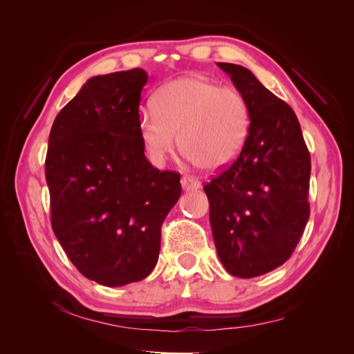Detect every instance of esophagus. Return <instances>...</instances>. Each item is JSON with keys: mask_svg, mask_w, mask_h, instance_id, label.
Wrapping results in <instances>:
<instances>
[{"mask_svg": "<svg viewBox=\"0 0 354 354\" xmlns=\"http://www.w3.org/2000/svg\"><path fill=\"white\" fill-rule=\"evenodd\" d=\"M181 187H183L186 192H189V190H198L201 187V181L196 180L195 177L183 176V177H181Z\"/></svg>", "mask_w": 354, "mask_h": 354, "instance_id": "1", "label": "esophagus"}]
</instances>
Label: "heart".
<instances>
[{"label": "heart", "instance_id": "b5f03b06", "mask_svg": "<svg viewBox=\"0 0 354 354\" xmlns=\"http://www.w3.org/2000/svg\"><path fill=\"white\" fill-rule=\"evenodd\" d=\"M250 106L233 87L203 77H183L165 84L153 108L138 116V137L147 158L164 165L177 146L207 171L232 165L250 134Z\"/></svg>", "mask_w": 354, "mask_h": 354}]
</instances>
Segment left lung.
I'll return each mask as SVG.
<instances>
[{"label":"left lung","instance_id":"obj_1","mask_svg":"<svg viewBox=\"0 0 354 354\" xmlns=\"http://www.w3.org/2000/svg\"><path fill=\"white\" fill-rule=\"evenodd\" d=\"M250 106L243 151L203 190L224 269L250 279L282 266L310 216V153L291 106L241 65L217 63Z\"/></svg>","mask_w":354,"mask_h":354}]
</instances>
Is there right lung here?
Wrapping results in <instances>:
<instances>
[{"mask_svg": "<svg viewBox=\"0 0 354 354\" xmlns=\"http://www.w3.org/2000/svg\"><path fill=\"white\" fill-rule=\"evenodd\" d=\"M147 73L93 77L53 122L46 158L51 226L90 281L124 286L151 274L180 174L149 162L138 137Z\"/></svg>", "mask_w": 354, "mask_h": 354, "instance_id": "add662e5", "label": "right lung"}]
</instances>
